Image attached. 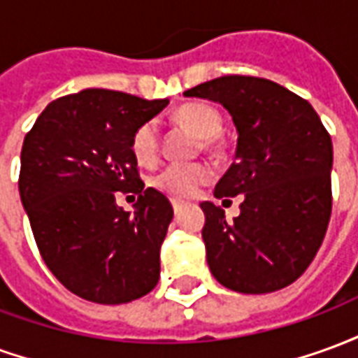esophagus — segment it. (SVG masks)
Returning <instances> with one entry per match:
<instances>
[{
  "instance_id": "1",
  "label": "esophagus",
  "mask_w": 358,
  "mask_h": 358,
  "mask_svg": "<svg viewBox=\"0 0 358 358\" xmlns=\"http://www.w3.org/2000/svg\"><path fill=\"white\" fill-rule=\"evenodd\" d=\"M172 209H174V213L178 215L180 209H182V203H180V201H172Z\"/></svg>"
}]
</instances>
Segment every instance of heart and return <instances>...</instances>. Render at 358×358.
Instances as JSON below:
<instances>
[{
	"label": "heart",
	"mask_w": 358,
	"mask_h": 358,
	"mask_svg": "<svg viewBox=\"0 0 358 358\" xmlns=\"http://www.w3.org/2000/svg\"><path fill=\"white\" fill-rule=\"evenodd\" d=\"M176 120L194 130L199 138L205 140L207 148H213L217 136L222 132V117L215 107L205 103H189L176 110ZM132 153L141 164H151L159 153V128L157 122L149 120L134 132ZM213 178V172L205 164H178L172 163L163 166L151 176V186L163 194L186 199L197 194V189L205 186Z\"/></svg>",
	"instance_id": "1"
}]
</instances>
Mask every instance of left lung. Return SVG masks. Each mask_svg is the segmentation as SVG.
<instances>
[{"mask_svg": "<svg viewBox=\"0 0 358 358\" xmlns=\"http://www.w3.org/2000/svg\"><path fill=\"white\" fill-rule=\"evenodd\" d=\"M220 103L238 130L236 161L215 197L241 195L240 215L203 201L207 263L232 292H278L308 268L331 213V140L310 103L276 82L220 76L184 92Z\"/></svg>", "mask_w": 358, "mask_h": 358, "instance_id": "1", "label": "left lung"}]
</instances>
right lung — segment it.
<instances>
[{
    "mask_svg": "<svg viewBox=\"0 0 358 358\" xmlns=\"http://www.w3.org/2000/svg\"><path fill=\"white\" fill-rule=\"evenodd\" d=\"M169 99L90 88L51 101L20 151L19 192L48 268L82 299L120 305L148 295L161 274L172 205L143 189L134 132ZM117 191L138 195L134 213Z\"/></svg>",
    "mask_w": 358,
    "mask_h": 358,
    "instance_id": "1",
    "label": "right lung"
}]
</instances>
